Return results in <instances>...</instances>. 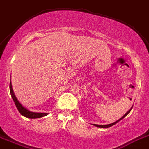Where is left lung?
Listing matches in <instances>:
<instances>
[{"label":"left lung","mask_w":149,"mask_h":149,"mask_svg":"<svg viewBox=\"0 0 149 149\" xmlns=\"http://www.w3.org/2000/svg\"><path fill=\"white\" fill-rule=\"evenodd\" d=\"M132 107L131 109H129V110L128 111V112H126V113L125 114V115H123V117H122L121 118H120V119H119V120H117V121L114 122V123H110V124H107V125H98V124H94V126H97V127H99V128H109V127H110V126H113V125H115V123H118V122H119V121H120V120H122V119H123V118H124L125 117H126V115H127L128 114H129V112H130V111L132 110Z\"/></svg>","instance_id":"8db88e82"}]
</instances>
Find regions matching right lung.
<instances>
[{"label": "right lung", "mask_w": 149, "mask_h": 149, "mask_svg": "<svg viewBox=\"0 0 149 149\" xmlns=\"http://www.w3.org/2000/svg\"><path fill=\"white\" fill-rule=\"evenodd\" d=\"M9 90H10V93H11V95H12V99H13L15 105H16V107L17 108L18 111L20 112V113L22 115L26 117V118H28L34 119V118H42V117H44L45 116V115H48V113H43V112H30V111L28 110L27 109H26L24 107L22 106V104L18 101V100L17 99L16 96L15 95L14 91L13 90H12V83H11V81H10V84H9Z\"/></svg>", "instance_id": "1"}]
</instances>
